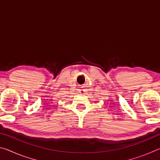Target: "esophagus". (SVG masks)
Instances as JSON below:
<instances>
[{"label": "esophagus", "instance_id": "1", "mask_svg": "<svg viewBox=\"0 0 160 160\" xmlns=\"http://www.w3.org/2000/svg\"><path fill=\"white\" fill-rule=\"evenodd\" d=\"M84 92H85V91H82H82L80 92V93H84Z\"/></svg>", "mask_w": 160, "mask_h": 160}]
</instances>
